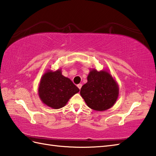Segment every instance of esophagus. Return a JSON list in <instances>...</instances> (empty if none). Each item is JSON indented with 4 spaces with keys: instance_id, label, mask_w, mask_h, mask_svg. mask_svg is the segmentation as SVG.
Here are the masks:
<instances>
[{
    "instance_id": "esophagus-1",
    "label": "esophagus",
    "mask_w": 156,
    "mask_h": 156,
    "mask_svg": "<svg viewBox=\"0 0 156 156\" xmlns=\"http://www.w3.org/2000/svg\"><path fill=\"white\" fill-rule=\"evenodd\" d=\"M77 87H78V88L79 89H80V88H82V84H79L77 85Z\"/></svg>"
}]
</instances>
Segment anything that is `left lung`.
Returning a JSON list of instances; mask_svg holds the SVG:
<instances>
[{
	"label": "left lung",
	"mask_w": 156,
	"mask_h": 156,
	"mask_svg": "<svg viewBox=\"0 0 156 156\" xmlns=\"http://www.w3.org/2000/svg\"><path fill=\"white\" fill-rule=\"evenodd\" d=\"M87 80L81 88L80 95L88 107L97 111L111 108L117 100L119 88L109 72L91 69Z\"/></svg>",
	"instance_id": "left-lung-1"
}]
</instances>
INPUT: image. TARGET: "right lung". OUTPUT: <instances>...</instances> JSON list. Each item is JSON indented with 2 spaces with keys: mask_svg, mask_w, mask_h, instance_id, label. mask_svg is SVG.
I'll list each match as a JSON object with an SVG mask.
<instances>
[{
  "mask_svg": "<svg viewBox=\"0 0 156 156\" xmlns=\"http://www.w3.org/2000/svg\"><path fill=\"white\" fill-rule=\"evenodd\" d=\"M79 91L70 79L62 74L61 69L46 71L38 87V94L43 103L54 109L64 107Z\"/></svg>",
  "mask_w": 156,
  "mask_h": 156,
  "instance_id": "obj_1",
  "label": "right lung"
}]
</instances>
